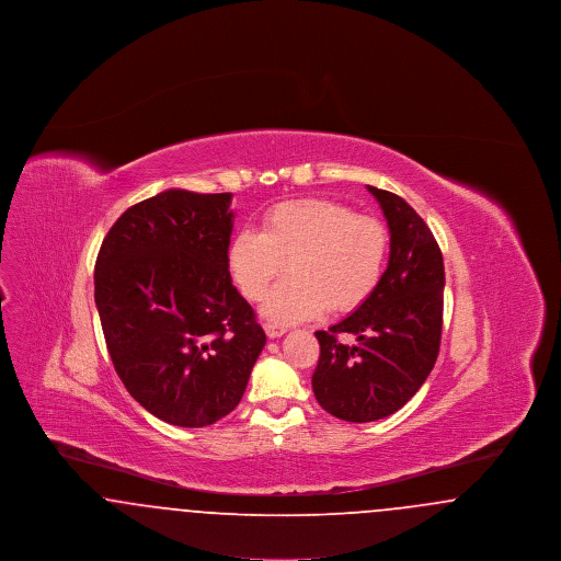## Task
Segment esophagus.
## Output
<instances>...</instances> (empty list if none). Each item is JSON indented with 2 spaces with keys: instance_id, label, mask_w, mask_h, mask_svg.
I'll list each match as a JSON object with an SVG mask.
<instances>
[{
  "instance_id": "34e87169",
  "label": "esophagus",
  "mask_w": 561,
  "mask_h": 561,
  "mask_svg": "<svg viewBox=\"0 0 561 561\" xmlns=\"http://www.w3.org/2000/svg\"><path fill=\"white\" fill-rule=\"evenodd\" d=\"M265 332H267L268 339H279L286 334V328L275 325V323H265Z\"/></svg>"
}]
</instances>
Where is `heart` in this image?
Segmentation results:
<instances>
[{
    "instance_id": "b5f03b06",
    "label": "heart",
    "mask_w": 561,
    "mask_h": 561,
    "mask_svg": "<svg viewBox=\"0 0 561 561\" xmlns=\"http://www.w3.org/2000/svg\"><path fill=\"white\" fill-rule=\"evenodd\" d=\"M387 254L380 220L307 197L268 208L261 231H238L227 245V267L248 300H261L286 263L290 277L263 302V316L286 325L313 320L328 307L336 313L362 307L382 279Z\"/></svg>"
}]
</instances>
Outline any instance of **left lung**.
<instances>
[{"instance_id":"obj_1","label":"left lung","mask_w":561,"mask_h":561,"mask_svg":"<svg viewBox=\"0 0 561 561\" xmlns=\"http://www.w3.org/2000/svg\"><path fill=\"white\" fill-rule=\"evenodd\" d=\"M368 191L389 225V265L357 311L316 332L320 362L311 378L321 408L348 423L385 419L423 387L444 318V259L427 222L400 195Z\"/></svg>"}]
</instances>
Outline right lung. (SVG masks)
<instances>
[{"instance_id": "right-lung-1", "label": "right lung", "mask_w": 561, "mask_h": 561, "mask_svg": "<svg viewBox=\"0 0 561 561\" xmlns=\"http://www.w3.org/2000/svg\"><path fill=\"white\" fill-rule=\"evenodd\" d=\"M231 193L168 188L122 214L94 267L113 368L145 410L206 427L245 391L267 343L231 284Z\"/></svg>"}]
</instances>
